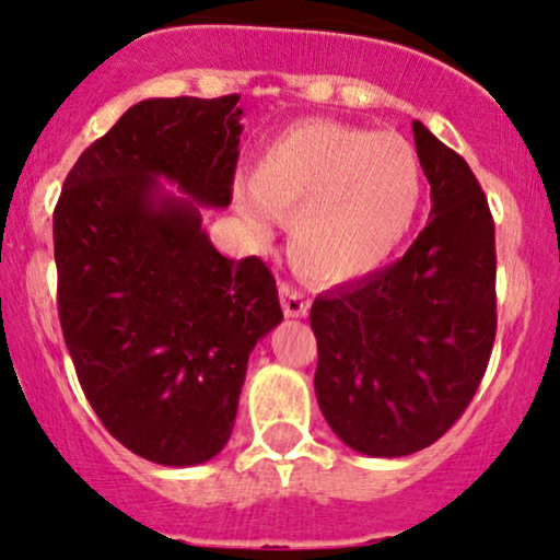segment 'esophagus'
I'll list each match as a JSON object with an SVG mask.
<instances>
[{
    "label": "esophagus",
    "instance_id": "1",
    "mask_svg": "<svg viewBox=\"0 0 560 560\" xmlns=\"http://www.w3.org/2000/svg\"><path fill=\"white\" fill-rule=\"evenodd\" d=\"M279 294H281V307H284V313L289 315V318H305L307 310H310V302L298 287L281 284Z\"/></svg>",
    "mask_w": 560,
    "mask_h": 560
}]
</instances>
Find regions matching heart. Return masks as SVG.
Masks as SVG:
<instances>
[{"label": "heart", "instance_id": "b5f03b06", "mask_svg": "<svg viewBox=\"0 0 560 560\" xmlns=\"http://www.w3.org/2000/svg\"><path fill=\"white\" fill-rule=\"evenodd\" d=\"M422 170L409 140L328 119H305L258 153L234 208L255 232L268 211L289 219L294 268L323 284L360 279L390 258L412 226Z\"/></svg>", "mask_w": 560, "mask_h": 560}]
</instances>
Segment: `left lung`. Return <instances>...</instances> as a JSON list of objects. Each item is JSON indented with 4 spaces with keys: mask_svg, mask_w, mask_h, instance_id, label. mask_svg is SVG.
Masks as SVG:
<instances>
[{
    "mask_svg": "<svg viewBox=\"0 0 560 560\" xmlns=\"http://www.w3.org/2000/svg\"><path fill=\"white\" fill-rule=\"evenodd\" d=\"M430 221L401 260L318 294L315 396L352 451L381 459L428 448L459 420L495 339V224L459 153L412 122Z\"/></svg>",
    "mask_w": 560,
    "mask_h": 560,
    "instance_id": "left-lung-1",
    "label": "left lung"
}]
</instances>
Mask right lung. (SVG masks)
<instances>
[{"mask_svg":"<svg viewBox=\"0 0 560 560\" xmlns=\"http://www.w3.org/2000/svg\"><path fill=\"white\" fill-rule=\"evenodd\" d=\"M237 101L130 106L54 208L59 323L80 386L125 448L164 467L226 446L250 352L284 320L266 262L229 260L203 226V208L232 203Z\"/></svg>","mask_w":560,"mask_h":560,"instance_id":"obj_1","label":"right lung"}]
</instances>
